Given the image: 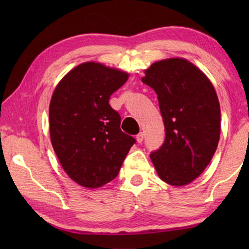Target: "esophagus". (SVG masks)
Wrapping results in <instances>:
<instances>
[{
    "instance_id": "1",
    "label": "esophagus",
    "mask_w": 249,
    "mask_h": 249,
    "mask_svg": "<svg viewBox=\"0 0 249 249\" xmlns=\"http://www.w3.org/2000/svg\"><path fill=\"white\" fill-rule=\"evenodd\" d=\"M136 141H137L138 144H141V142H142V141H144V134H142V133L138 134L137 136H136Z\"/></svg>"
}]
</instances>
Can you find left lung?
Wrapping results in <instances>:
<instances>
[{
  "label": "left lung",
  "instance_id": "obj_1",
  "mask_svg": "<svg viewBox=\"0 0 249 249\" xmlns=\"http://www.w3.org/2000/svg\"><path fill=\"white\" fill-rule=\"evenodd\" d=\"M142 81L156 91L166 138L150 154L157 175L182 187L196 179L212 159L221 134V108L210 79L184 58H168L145 70Z\"/></svg>",
  "mask_w": 249,
  "mask_h": 249
}]
</instances>
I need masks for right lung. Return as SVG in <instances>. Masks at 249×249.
I'll return each instance as SVG.
<instances>
[{"mask_svg":"<svg viewBox=\"0 0 249 249\" xmlns=\"http://www.w3.org/2000/svg\"><path fill=\"white\" fill-rule=\"evenodd\" d=\"M128 73L88 61L70 70L53 90L49 133L62 169L84 188L96 189L119 175L135 138L121 130L109 96Z\"/></svg>","mask_w":249,"mask_h":249,"instance_id":"add662e5","label":"right lung"}]
</instances>
